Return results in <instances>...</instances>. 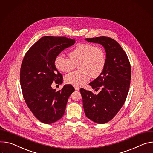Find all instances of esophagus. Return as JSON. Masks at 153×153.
<instances>
[{
  "label": "esophagus",
  "mask_w": 153,
  "mask_h": 153,
  "mask_svg": "<svg viewBox=\"0 0 153 153\" xmlns=\"http://www.w3.org/2000/svg\"><path fill=\"white\" fill-rule=\"evenodd\" d=\"M74 88H75V89L76 90V91H79V89H80V88L78 87V86H74Z\"/></svg>",
  "instance_id": "esophagus-1"
}]
</instances>
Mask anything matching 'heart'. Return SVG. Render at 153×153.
Wrapping results in <instances>:
<instances>
[{
    "instance_id": "1",
    "label": "heart",
    "mask_w": 153,
    "mask_h": 153,
    "mask_svg": "<svg viewBox=\"0 0 153 153\" xmlns=\"http://www.w3.org/2000/svg\"><path fill=\"white\" fill-rule=\"evenodd\" d=\"M69 58L63 54L58 55L54 60V65L62 72L72 71L78 65L79 70L68 74L64 78L67 84L79 86L88 82L91 76L98 77L104 71L106 55L100 47L88 43L76 45L69 53Z\"/></svg>"
}]
</instances>
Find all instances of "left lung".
<instances>
[{
  "label": "left lung",
  "instance_id": "obj_1",
  "mask_svg": "<svg viewBox=\"0 0 153 153\" xmlns=\"http://www.w3.org/2000/svg\"><path fill=\"white\" fill-rule=\"evenodd\" d=\"M85 40L101 44L106 52L103 72L89 83L93 89L101 88V91L94 95L90 91L80 89L86 117L95 123L104 124L112 120L125 103L131 78V65L125 52L114 39L100 36Z\"/></svg>",
  "mask_w": 153,
  "mask_h": 153
}]
</instances>
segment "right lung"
Listing matches in <instances>:
<instances>
[{"instance_id": "obj_1", "label": "right lung", "mask_w": 153, "mask_h": 153, "mask_svg": "<svg viewBox=\"0 0 153 153\" xmlns=\"http://www.w3.org/2000/svg\"><path fill=\"white\" fill-rule=\"evenodd\" d=\"M75 42L65 37L44 36L23 59L20 81L24 98L33 115L44 123H53L62 118L68 99L75 91L71 84L57 92L51 86L53 81L62 83V75L54 65L55 57Z\"/></svg>"}]
</instances>
